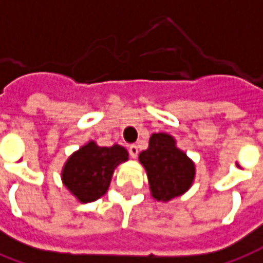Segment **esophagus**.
I'll return each mask as SVG.
<instances>
[{"instance_id": "esophagus-1", "label": "esophagus", "mask_w": 263, "mask_h": 263, "mask_svg": "<svg viewBox=\"0 0 263 263\" xmlns=\"http://www.w3.org/2000/svg\"><path fill=\"white\" fill-rule=\"evenodd\" d=\"M128 149H129V155H131L132 158L138 157V152H139V151H138L137 145H135V144L129 145V146H128Z\"/></svg>"}]
</instances>
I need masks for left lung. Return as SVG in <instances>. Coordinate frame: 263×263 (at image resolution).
Instances as JSON below:
<instances>
[{
    "mask_svg": "<svg viewBox=\"0 0 263 263\" xmlns=\"http://www.w3.org/2000/svg\"><path fill=\"white\" fill-rule=\"evenodd\" d=\"M144 165L151 195L157 201L168 202L185 194L195 179V163L176 148L175 138L168 134H152L148 149L139 154Z\"/></svg>",
    "mask_w": 263,
    "mask_h": 263,
    "instance_id": "obj_1",
    "label": "left lung"
}]
</instances>
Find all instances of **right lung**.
I'll list each match as a JSON object with an SVG mask.
<instances>
[{
	"mask_svg": "<svg viewBox=\"0 0 263 263\" xmlns=\"http://www.w3.org/2000/svg\"><path fill=\"white\" fill-rule=\"evenodd\" d=\"M128 161V151L121 145L98 146L93 141L74 152L62 168V183L82 203L105 195L114 170Z\"/></svg>",
	"mask_w": 263,
	"mask_h": 263,
	"instance_id": "right-lung-1",
	"label": "right lung"
}]
</instances>
